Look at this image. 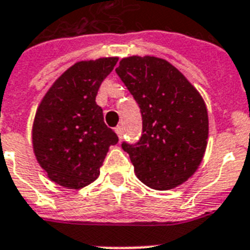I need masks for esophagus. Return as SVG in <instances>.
<instances>
[{
    "instance_id": "34e87169",
    "label": "esophagus",
    "mask_w": 250,
    "mask_h": 250,
    "mask_svg": "<svg viewBox=\"0 0 250 250\" xmlns=\"http://www.w3.org/2000/svg\"><path fill=\"white\" fill-rule=\"evenodd\" d=\"M115 133H117V136H118L119 140H121L122 136H123V127H122V125H118V127L115 128Z\"/></svg>"
}]
</instances>
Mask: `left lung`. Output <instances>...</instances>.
Masks as SVG:
<instances>
[{"instance_id":"1","label":"left lung","mask_w":250,"mask_h":250,"mask_svg":"<svg viewBox=\"0 0 250 250\" xmlns=\"http://www.w3.org/2000/svg\"><path fill=\"white\" fill-rule=\"evenodd\" d=\"M143 115V135L123 143L140 181L169 190L188 181L202 163L208 111L202 95L171 62L155 56L122 59L115 69Z\"/></svg>"}]
</instances>
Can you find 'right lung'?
I'll list each match as a JSON object with an SVG mask.
<instances>
[{
	"label": "right lung",
	"instance_id": "1",
	"mask_svg": "<svg viewBox=\"0 0 250 250\" xmlns=\"http://www.w3.org/2000/svg\"><path fill=\"white\" fill-rule=\"evenodd\" d=\"M117 62L100 58L76 62L38 105L32 128L34 155L47 177L62 188L78 190L95 181L109 147L118 143L95 101Z\"/></svg>",
	"mask_w": 250,
	"mask_h": 250
}]
</instances>
